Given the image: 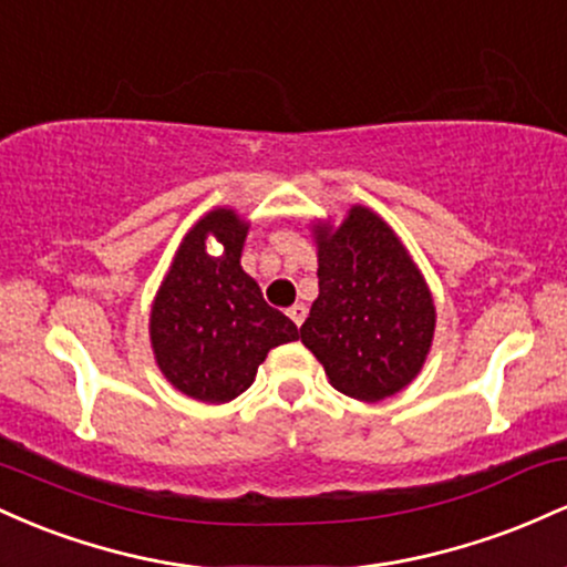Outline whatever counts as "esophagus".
I'll use <instances>...</instances> for the list:
<instances>
[{"mask_svg":"<svg viewBox=\"0 0 567 567\" xmlns=\"http://www.w3.org/2000/svg\"><path fill=\"white\" fill-rule=\"evenodd\" d=\"M288 317L298 324V328H301V322L306 320V306L303 303H292L288 309Z\"/></svg>","mask_w":567,"mask_h":567,"instance_id":"1","label":"esophagus"}]
</instances>
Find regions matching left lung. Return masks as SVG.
I'll return each mask as SVG.
<instances>
[{
	"label": "left lung",
	"mask_w": 567,
	"mask_h": 567,
	"mask_svg": "<svg viewBox=\"0 0 567 567\" xmlns=\"http://www.w3.org/2000/svg\"><path fill=\"white\" fill-rule=\"evenodd\" d=\"M320 296L301 324L303 347L338 392L386 400L424 368L434 311L426 279L381 216L354 205L338 229L315 224Z\"/></svg>",
	"instance_id": "left-lung-1"
}]
</instances>
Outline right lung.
<instances>
[{"label":"right lung","mask_w":567,"mask_h":567,"mask_svg":"<svg viewBox=\"0 0 567 567\" xmlns=\"http://www.w3.org/2000/svg\"><path fill=\"white\" fill-rule=\"evenodd\" d=\"M245 237L247 224L229 207L202 216L175 250L152 303L148 333L162 375L210 405L250 389L269 349L301 336L239 266ZM207 238L225 247L220 257L206 252Z\"/></svg>","instance_id":"add662e5"}]
</instances>
